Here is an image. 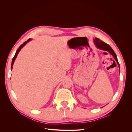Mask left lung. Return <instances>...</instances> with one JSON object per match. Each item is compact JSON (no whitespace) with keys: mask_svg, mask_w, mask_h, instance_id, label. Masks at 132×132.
Returning <instances> with one entry per match:
<instances>
[{"mask_svg":"<svg viewBox=\"0 0 132 132\" xmlns=\"http://www.w3.org/2000/svg\"><path fill=\"white\" fill-rule=\"evenodd\" d=\"M94 42L95 45L96 46L97 48H98V49H100L101 50H103V51H108L112 55V56L113 57V58L115 59L116 61L117 62L119 68V71H120V67H119V64L118 63V59H117V55L116 54V53H114V51L112 50V48L108 45V44L105 43L104 42L102 41L100 39H98V38H95V39H94Z\"/></svg>","mask_w":132,"mask_h":132,"instance_id":"obj_1","label":"left lung"}]
</instances>
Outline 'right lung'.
<instances>
[{"label":"right lung","mask_w":132,"mask_h":132,"mask_svg":"<svg viewBox=\"0 0 132 132\" xmlns=\"http://www.w3.org/2000/svg\"><path fill=\"white\" fill-rule=\"evenodd\" d=\"M31 38H29V39H28V40H27V41L25 42L24 43H23L22 44V45H21L20 46V47H19V48L17 50L16 52V53H15V55H14V58H13V60H12V63H11V70H12V69H13V64H14V63L15 60L16 58L17 55H18V53H19L20 51V50H21L23 46H24L26 45V44L28 42H29V41H31Z\"/></svg>","instance_id":"obj_1"}]
</instances>
